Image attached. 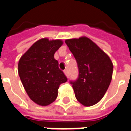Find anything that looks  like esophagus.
Masks as SVG:
<instances>
[{"label": "esophagus", "instance_id": "34e87169", "mask_svg": "<svg viewBox=\"0 0 131 131\" xmlns=\"http://www.w3.org/2000/svg\"><path fill=\"white\" fill-rule=\"evenodd\" d=\"M64 74H65L66 76H67V77H69V72H68V70H67V69H64Z\"/></svg>", "mask_w": 131, "mask_h": 131}]
</instances>
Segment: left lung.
Masks as SVG:
<instances>
[{"mask_svg":"<svg viewBox=\"0 0 131 131\" xmlns=\"http://www.w3.org/2000/svg\"><path fill=\"white\" fill-rule=\"evenodd\" d=\"M77 60L79 76L70 81L77 100L88 107L97 103L109 88L113 64L109 56L86 37L65 40Z\"/></svg>","mask_w":131,"mask_h":131,"instance_id":"8db88e82","label":"left lung"}]
</instances>
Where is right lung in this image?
Masks as SVG:
<instances>
[{
  "label": "right lung",
  "instance_id": "right-lung-1",
  "mask_svg": "<svg viewBox=\"0 0 131 131\" xmlns=\"http://www.w3.org/2000/svg\"><path fill=\"white\" fill-rule=\"evenodd\" d=\"M62 43L61 40L42 38L34 43L19 61V76L24 89L31 100L41 106L54 102L60 85L67 81L54 58Z\"/></svg>",
  "mask_w": 131,
  "mask_h": 131
}]
</instances>
